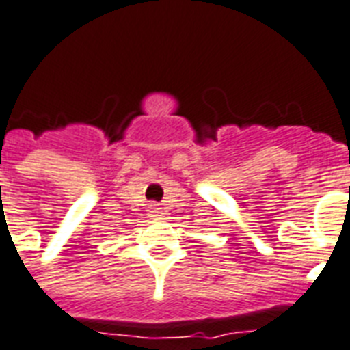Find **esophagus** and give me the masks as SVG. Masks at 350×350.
<instances>
[{"label": "esophagus", "mask_w": 350, "mask_h": 350, "mask_svg": "<svg viewBox=\"0 0 350 350\" xmlns=\"http://www.w3.org/2000/svg\"><path fill=\"white\" fill-rule=\"evenodd\" d=\"M147 212H149L150 217H160V215H161V208L158 206V204H150Z\"/></svg>", "instance_id": "esophagus-1"}]
</instances>
